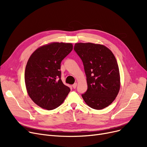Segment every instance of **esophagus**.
Segmentation results:
<instances>
[{"label":"esophagus","instance_id":"obj_1","mask_svg":"<svg viewBox=\"0 0 147 147\" xmlns=\"http://www.w3.org/2000/svg\"><path fill=\"white\" fill-rule=\"evenodd\" d=\"M77 85H78V83H75L74 84H73V88L74 89H76V88Z\"/></svg>","mask_w":147,"mask_h":147}]
</instances>
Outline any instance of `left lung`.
Wrapping results in <instances>:
<instances>
[{
  "label": "left lung",
  "instance_id": "left-lung-1",
  "mask_svg": "<svg viewBox=\"0 0 147 147\" xmlns=\"http://www.w3.org/2000/svg\"><path fill=\"white\" fill-rule=\"evenodd\" d=\"M74 49L82 60L86 76L88 89L82 95L83 99L92 109H105L114 101L120 88L116 59L103 45L76 43Z\"/></svg>",
  "mask_w": 147,
  "mask_h": 147
}]
</instances>
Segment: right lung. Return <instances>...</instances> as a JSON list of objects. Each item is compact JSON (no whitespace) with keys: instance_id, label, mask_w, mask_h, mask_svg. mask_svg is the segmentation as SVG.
I'll use <instances>...</instances> for the list:
<instances>
[{"instance_id":"right-lung-1","label":"right lung","mask_w":147,"mask_h":147,"mask_svg":"<svg viewBox=\"0 0 147 147\" xmlns=\"http://www.w3.org/2000/svg\"><path fill=\"white\" fill-rule=\"evenodd\" d=\"M71 43L52 42L38 48L30 57L25 83L30 98L47 110L56 109L70 91L61 79V63L73 50Z\"/></svg>"}]
</instances>
